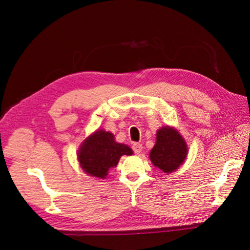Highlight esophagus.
<instances>
[{
    "instance_id": "obj_1",
    "label": "esophagus",
    "mask_w": 250,
    "mask_h": 250,
    "mask_svg": "<svg viewBox=\"0 0 250 250\" xmlns=\"http://www.w3.org/2000/svg\"><path fill=\"white\" fill-rule=\"evenodd\" d=\"M132 149H133V151H134L135 153H137V154H140V153L142 152V150H143L142 144H139V143H135V144H133Z\"/></svg>"
}]
</instances>
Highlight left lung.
Listing matches in <instances>:
<instances>
[{"label":"left lung","instance_id":"left-lung-1","mask_svg":"<svg viewBox=\"0 0 250 250\" xmlns=\"http://www.w3.org/2000/svg\"><path fill=\"white\" fill-rule=\"evenodd\" d=\"M188 152V144L176 128L164 126L156 131V142L149 157L154 167L170 174L185 163Z\"/></svg>","mask_w":250,"mask_h":250}]
</instances>
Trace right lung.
I'll list each match as a JSON object with an SVG mask.
<instances>
[{
	"label": "right lung",
	"mask_w": 250,
	"mask_h": 250,
	"mask_svg": "<svg viewBox=\"0 0 250 250\" xmlns=\"http://www.w3.org/2000/svg\"><path fill=\"white\" fill-rule=\"evenodd\" d=\"M125 144L118 143L110 131L97 129L83 140L77 151L80 168L87 175L105 179L111 168L117 167L121 156L132 155Z\"/></svg>",
	"instance_id": "obj_1"
}]
</instances>
